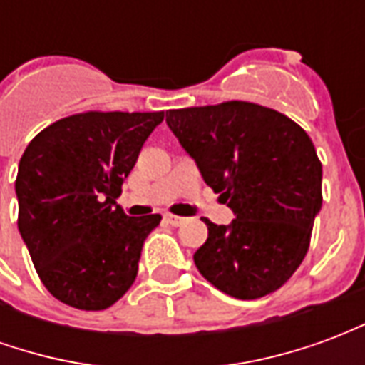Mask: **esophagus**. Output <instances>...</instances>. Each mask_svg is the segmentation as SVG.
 I'll return each instance as SVG.
<instances>
[{"mask_svg": "<svg viewBox=\"0 0 365 365\" xmlns=\"http://www.w3.org/2000/svg\"><path fill=\"white\" fill-rule=\"evenodd\" d=\"M164 221H166L168 225H172V227H180V225H183V222H185V219H183V217H178V215L166 213L164 215Z\"/></svg>", "mask_w": 365, "mask_h": 365, "instance_id": "esophagus-1", "label": "esophagus"}]
</instances>
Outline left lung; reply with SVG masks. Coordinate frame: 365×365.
<instances>
[{
  "label": "left lung",
  "instance_id": "8db88e82",
  "mask_svg": "<svg viewBox=\"0 0 365 365\" xmlns=\"http://www.w3.org/2000/svg\"><path fill=\"white\" fill-rule=\"evenodd\" d=\"M166 123L205 183L237 219L215 225L193 262L217 289L258 299L301 266L322 205V166L313 140L282 113L225 101L166 111Z\"/></svg>",
  "mask_w": 365,
  "mask_h": 365
}]
</instances>
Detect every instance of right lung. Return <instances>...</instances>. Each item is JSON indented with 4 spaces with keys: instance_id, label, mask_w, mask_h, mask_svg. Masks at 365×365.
<instances>
[{
    "instance_id": "right-lung-1",
    "label": "right lung",
    "mask_w": 365,
    "mask_h": 365,
    "mask_svg": "<svg viewBox=\"0 0 365 365\" xmlns=\"http://www.w3.org/2000/svg\"><path fill=\"white\" fill-rule=\"evenodd\" d=\"M162 120L164 111L78 113L23 152L17 227L41 282L62 303L101 311L135 283L144 240L162 217H128L117 197Z\"/></svg>"
}]
</instances>
